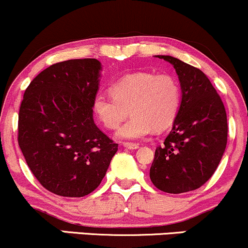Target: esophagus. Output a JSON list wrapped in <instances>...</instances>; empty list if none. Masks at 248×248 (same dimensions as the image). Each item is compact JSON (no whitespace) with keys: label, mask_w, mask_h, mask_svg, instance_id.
Returning <instances> with one entry per match:
<instances>
[{"label":"esophagus","mask_w":248,"mask_h":248,"mask_svg":"<svg viewBox=\"0 0 248 248\" xmlns=\"http://www.w3.org/2000/svg\"><path fill=\"white\" fill-rule=\"evenodd\" d=\"M124 148L130 149V150H136V149L140 148V145L136 144V143H124Z\"/></svg>","instance_id":"1"}]
</instances>
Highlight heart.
<instances>
[{
	"mask_svg": "<svg viewBox=\"0 0 248 248\" xmlns=\"http://www.w3.org/2000/svg\"><path fill=\"white\" fill-rule=\"evenodd\" d=\"M110 92L98 93L93 98L92 108L108 129H116L130 111L132 117L116 132L119 140H143L154 130H166L180 112L182 91L171 74H126L111 85Z\"/></svg>",
	"mask_w": 248,
	"mask_h": 248,
	"instance_id": "heart-1",
	"label": "heart"
}]
</instances>
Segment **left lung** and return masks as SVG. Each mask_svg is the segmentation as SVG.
<instances>
[{
    "label": "left lung",
    "instance_id": "obj_1",
    "mask_svg": "<svg viewBox=\"0 0 248 248\" xmlns=\"http://www.w3.org/2000/svg\"><path fill=\"white\" fill-rule=\"evenodd\" d=\"M174 66L182 90L180 112L150 168L156 188L170 194L203 186L219 166L227 144V114L206 74L170 55H157Z\"/></svg>",
    "mask_w": 248,
    "mask_h": 248
}]
</instances>
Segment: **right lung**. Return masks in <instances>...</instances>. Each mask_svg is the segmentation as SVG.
<instances>
[{
	"instance_id": "add662e5",
	"label": "right lung",
	"mask_w": 248,
	"mask_h": 248,
	"mask_svg": "<svg viewBox=\"0 0 248 248\" xmlns=\"http://www.w3.org/2000/svg\"><path fill=\"white\" fill-rule=\"evenodd\" d=\"M102 65L97 59L54 63L26 89L18 111V145L44 188L66 198L92 193L118 144L93 121Z\"/></svg>"
}]
</instances>
